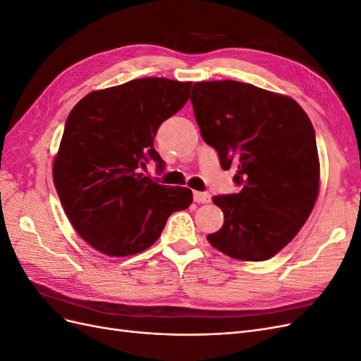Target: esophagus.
Returning a JSON list of instances; mask_svg holds the SVG:
<instances>
[{"label":"esophagus","mask_w":361,"mask_h":361,"mask_svg":"<svg viewBox=\"0 0 361 361\" xmlns=\"http://www.w3.org/2000/svg\"><path fill=\"white\" fill-rule=\"evenodd\" d=\"M194 200L197 203H209L211 202V194L209 192H202V191H194Z\"/></svg>","instance_id":"obj_1"}]
</instances>
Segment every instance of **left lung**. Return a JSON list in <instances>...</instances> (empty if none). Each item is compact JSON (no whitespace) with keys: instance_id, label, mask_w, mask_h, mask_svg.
I'll return each mask as SVG.
<instances>
[{"instance_id":"8db88e82","label":"left lung","mask_w":361,"mask_h":361,"mask_svg":"<svg viewBox=\"0 0 361 361\" xmlns=\"http://www.w3.org/2000/svg\"><path fill=\"white\" fill-rule=\"evenodd\" d=\"M200 134L239 192L215 195L224 224L207 235L221 253L260 262L276 256L307 220L319 191L314 129L292 97L238 81L194 82Z\"/></svg>"}]
</instances>
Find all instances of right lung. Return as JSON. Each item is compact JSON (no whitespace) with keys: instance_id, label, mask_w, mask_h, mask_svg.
I'll list each match as a JSON object with an SVG mask.
<instances>
[{"instance_id":"obj_1","label":"right lung","mask_w":361,"mask_h":361,"mask_svg":"<svg viewBox=\"0 0 361 361\" xmlns=\"http://www.w3.org/2000/svg\"><path fill=\"white\" fill-rule=\"evenodd\" d=\"M191 84L133 80L89 93L69 113L54 183L75 231L101 253H141L157 243L173 212L191 204V190L143 174L149 161L164 170L154 147L157 130L187 104Z\"/></svg>"}]
</instances>
